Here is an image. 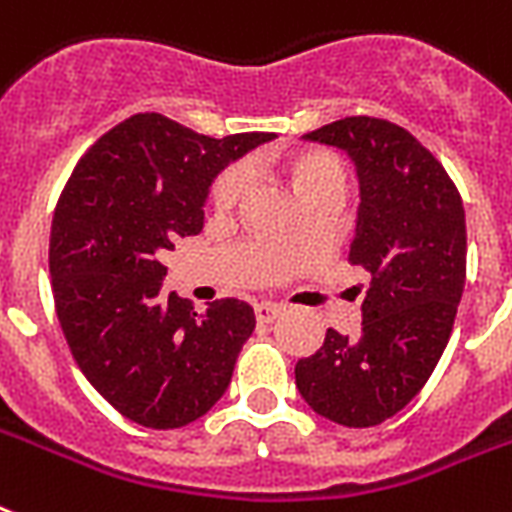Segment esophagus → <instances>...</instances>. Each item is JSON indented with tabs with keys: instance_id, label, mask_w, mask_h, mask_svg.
I'll return each mask as SVG.
<instances>
[{
	"instance_id": "esophagus-1",
	"label": "esophagus",
	"mask_w": 512,
	"mask_h": 512,
	"mask_svg": "<svg viewBox=\"0 0 512 512\" xmlns=\"http://www.w3.org/2000/svg\"><path fill=\"white\" fill-rule=\"evenodd\" d=\"M279 317H282V306H276V303H257L255 306V319L260 325H271Z\"/></svg>"
}]
</instances>
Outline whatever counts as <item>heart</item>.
I'll list each match as a JSON object with an SVG mask.
<instances>
[{
	"label": "heart",
	"instance_id": "heart-1",
	"mask_svg": "<svg viewBox=\"0 0 512 512\" xmlns=\"http://www.w3.org/2000/svg\"><path fill=\"white\" fill-rule=\"evenodd\" d=\"M287 174L295 187V193H306L314 187H338L343 190V166L341 161L325 150H303L292 155L287 161ZM241 193H244V171L241 169H225L220 177L214 179L212 185V206L217 212H230L239 204Z\"/></svg>",
	"mask_w": 512,
	"mask_h": 512
}]
</instances>
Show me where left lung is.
I'll return each instance as SVG.
<instances>
[{
    "label": "left lung",
    "mask_w": 512,
    "mask_h": 512,
    "mask_svg": "<svg viewBox=\"0 0 512 512\" xmlns=\"http://www.w3.org/2000/svg\"><path fill=\"white\" fill-rule=\"evenodd\" d=\"M306 139L354 161L360 209L349 263L370 282L360 333L330 327L317 354L298 360L295 384L319 416L376 427L419 395L454 330L467 273L462 195L416 136L381 117H343Z\"/></svg>",
    "instance_id": "8db88e82"
}]
</instances>
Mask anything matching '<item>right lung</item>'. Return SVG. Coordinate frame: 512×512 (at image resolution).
Segmentation results:
<instances>
[{
    "label": "right lung",
    "instance_id": "right-lung-1",
    "mask_svg": "<svg viewBox=\"0 0 512 512\" xmlns=\"http://www.w3.org/2000/svg\"><path fill=\"white\" fill-rule=\"evenodd\" d=\"M273 134L212 139L142 112L109 128L74 166L50 228V279L64 338L93 389L126 419L177 429L230 384L255 311L236 298L206 314L169 292L163 252L204 228L214 177Z\"/></svg>",
    "mask_w": 512,
    "mask_h": 512
}]
</instances>
